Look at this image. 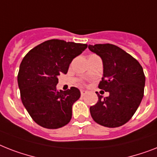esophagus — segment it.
Listing matches in <instances>:
<instances>
[{
  "instance_id": "esophagus-1",
  "label": "esophagus",
  "mask_w": 157,
  "mask_h": 157,
  "mask_svg": "<svg viewBox=\"0 0 157 157\" xmlns=\"http://www.w3.org/2000/svg\"><path fill=\"white\" fill-rule=\"evenodd\" d=\"M88 92L86 91V90H81V96H85V94H87Z\"/></svg>"
}]
</instances>
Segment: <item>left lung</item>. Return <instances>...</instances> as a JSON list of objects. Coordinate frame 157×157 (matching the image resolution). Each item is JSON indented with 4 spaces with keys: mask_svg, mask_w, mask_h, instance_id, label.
<instances>
[{
    "mask_svg": "<svg viewBox=\"0 0 157 157\" xmlns=\"http://www.w3.org/2000/svg\"><path fill=\"white\" fill-rule=\"evenodd\" d=\"M89 49L101 58L103 76L98 85L109 92L90 106L92 118L106 127L123 126L132 118L144 97L145 76L138 60L117 46L105 43L89 45Z\"/></svg>",
    "mask_w": 157,
    "mask_h": 157,
    "instance_id": "left-lung-1",
    "label": "left lung"
}]
</instances>
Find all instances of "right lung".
I'll use <instances>...</instances> for the list:
<instances>
[{
    "label": "right lung",
    "mask_w": 157,
    "mask_h": 157,
    "mask_svg": "<svg viewBox=\"0 0 157 157\" xmlns=\"http://www.w3.org/2000/svg\"><path fill=\"white\" fill-rule=\"evenodd\" d=\"M87 44L51 39L31 49L21 61L17 83L22 104L33 120L48 129L67 125L73 103L81 97L76 87L57 91L58 76L66 74L72 59Z\"/></svg>",
    "instance_id": "1"
}]
</instances>
